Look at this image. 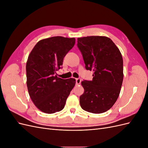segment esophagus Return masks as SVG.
Segmentation results:
<instances>
[{"mask_svg":"<svg viewBox=\"0 0 148 148\" xmlns=\"http://www.w3.org/2000/svg\"><path fill=\"white\" fill-rule=\"evenodd\" d=\"M80 83H81V79H80V78L76 79V84L78 85V84H79Z\"/></svg>","mask_w":148,"mask_h":148,"instance_id":"34e87169","label":"esophagus"}]
</instances>
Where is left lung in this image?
<instances>
[{
    "label": "left lung",
    "instance_id": "1",
    "mask_svg": "<svg viewBox=\"0 0 148 148\" xmlns=\"http://www.w3.org/2000/svg\"><path fill=\"white\" fill-rule=\"evenodd\" d=\"M87 70L93 71L92 80H84V93L79 104L85 111L101 114L117 101L123 79V59L118 47L106 36H92L78 38Z\"/></svg>",
    "mask_w": 148,
    "mask_h": 148
}]
</instances>
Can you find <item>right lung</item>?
I'll return each mask as SVG.
<instances>
[{"label": "right lung", "mask_w": 148, "mask_h": 148, "mask_svg": "<svg viewBox=\"0 0 148 148\" xmlns=\"http://www.w3.org/2000/svg\"><path fill=\"white\" fill-rule=\"evenodd\" d=\"M75 43L74 38L51 37L39 41L29 53L26 66L28 90L34 105L44 113L63 109L75 86L74 78L62 79L56 73Z\"/></svg>", "instance_id": "obj_1"}]
</instances>
